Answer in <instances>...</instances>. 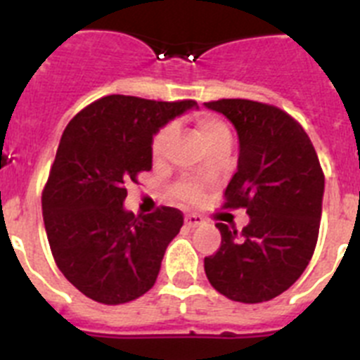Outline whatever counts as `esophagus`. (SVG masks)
<instances>
[{"label":"esophagus","instance_id":"esophagus-1","mask_svg":"<svg viewBox=\"0 0 360 360\" xmlns=\"http://www.w3.org/2000/svg\"><path fill=\"white\" fill-rule=\"evenodd\" d=\"M186 225L189 229L200 227V225H203V218L200 214H187L186 216Z\"/></svg>","mask_w":360,"mask_h":360}]
</instances>
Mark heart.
<instances>
[{"label":"heart","instance_id":"heart-1","mask_svg":"<svg viewBox=\"0 0 360 360\" xmlns=\"http://www.w3.org/2000/svg\"><path fill=\"white\" fill-rule=\"evenodd\" d=\"M195 128L198 131L200 139L203 141L205 146H211L212 142L218 141V139H224V136H231V131H229L227 124L221 119L214 115H209V113H198L195 117ZM173 128L171 126H165L160 131L155 135L151 144L153 158L155 160H162L167 153V148H169L171 141H173ZM178 193L182 196L186 202H196L200 198V189L196 184L189 182V180H184L180 186H178Z\"/></svg>","mask_w":360,"mask_h":360}]
</instances>
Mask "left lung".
Masks as SVG:
<instances>
[{
	"label": "left lung",
	"instance_id": "obj_1",
	"mask_svg": "<svg viewBox=\"0 0 360 360\" xmlns=\"http://www.w3.org/2000/svg\"><path fill=\"white\" fill-rule=\"evenodd\" d=\"M205 108L227 117L238 133V169L225 207H245L249 224H216L221 245L203 266L209 283L240 303L283 294L307 269L319 234L324 174L304 129L288 113L247 98Z\"/></svg>",
	"mask_w": 360,
	"mask_h": 360
}]
</instances>
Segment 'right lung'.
Here are the masks:
<instances>
[{
	"label": "right lung",
	"instance_id": "obj_1",
	"mask_svg": "<svg viewBox=\"0 0 360 360\" xmlns=\"http://www.w3.org/2000/svg\"><path fill=\"white\" fill-rule=\"evenodd\" d=\"M195 101L158 103L108 95L77 113L61 136L43 191V218L56 263L73 287L103 304H122L155 285L178 209L135 216L126 186L153 165V136Z\"/></svg>",
	"mask_w": 360,
	"mask_h": 360
}]
</instances>
